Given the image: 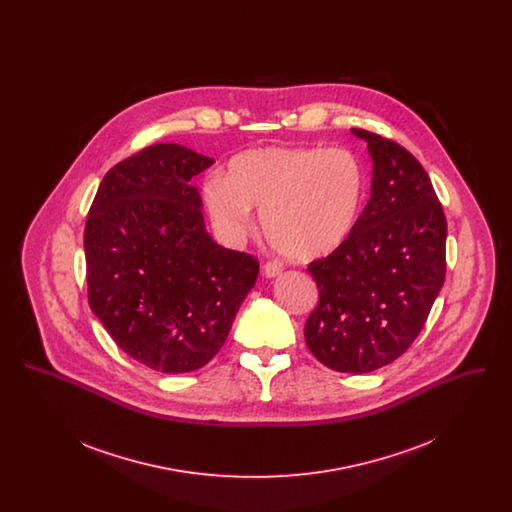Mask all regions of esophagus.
<instances>
[{"mask_svg":"<svg viewBox=\"0 0 512 512\" xmlns=\"http://www.w3.org/2000/svg\"><path fill=\"white\" fill-rule=\"evenodd\" d=\"M282 270H284V267H282L280 263H276V261H270V263H267V265L263 267V272H265V276H267V278H276V276H280V274H282Z\"/></svg>","mask_w":512,"mask_h":512,"instance_id":"esophagus-1","label":"esophagus"}]
</instances>
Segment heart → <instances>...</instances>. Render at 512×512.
<instances>
[{
    "mask_svg": "<svg viewBox=\"0 0 512 512\" xmlns=\"http://www.w3.org/2000/svg\"><path fill=\"white\" fill-rule=\"evenodd\" d=\"M365 197V169L341 147H257L230 159L224 180L203 184L215 228L228 244L261 211L268 242L293 261H317L351 234Z\"/></svg>",
    "mask_w": 512,
    "mask_h": 512,
    "instance_id": "1",
    "label": "heart"
}]
</instances>
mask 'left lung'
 I'll return each mask as SVG.
<instances>
[{"instance_id":"1","label":"left lung","mask_w":512,"mask_h":512,"mask_svg":"<svg viewBox=\"0 0 512 512\" xmlns=\"http://www.w3.org/2000/svg\"><path fill=\"white\" fill-rule=\"evenodd\" d=\"M370 199L347 240L309 265L318 305L305 341L322 365L372 372L420 334L445 280L447 222L430 176L405 147L361 128Z\"/></svg>"}]
</instances>
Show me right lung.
<instances>
[{
  "instance_id": "add662e5",
  "label": "right lung",
  "mask_w": 512,
  "mask_h": 512,
  "mask_svg": "<svg viewBox=\"0 0 512 512\" xmlns=\"http://www.w3.org/2000/svg\"><path fill=\"white\" fill-rule=\"evenodd\" d=\"M215 161L155 144L105 174L84 230L88 301L138 363L165 374L207 365L230 334L259 263L205 230L192 178Z\"/></svg>"
}]
</instances>
